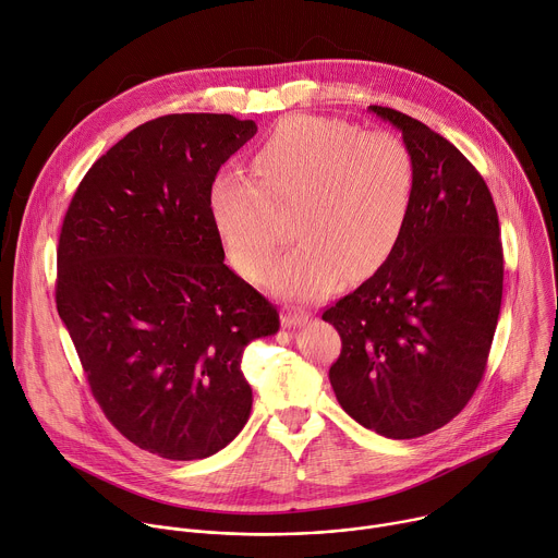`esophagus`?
Here are the masks:
<instances>
[{
	"instance_id": "esophagus-1",
	"label": "esophagus",
	"mask_w": 558,
	"mask_h": 558,
	"mask_svg": "<svg viewBox=\"0 0 558 558\" xmlns=\"http://www.w3.org/2000/svg\"><path fill=\"white\" fill-rule=\"evenodd\" d=\"M310 320H312V316L307 312H300V310H287L282 314V327H287V329L305 327Z\"/></svg>"
}]
</instances>
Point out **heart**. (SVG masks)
Instances as JSON below:
<instances>
[{
  "label": "heart",
  "mask_w": 558,
  "mask_h": 558,
  "mask_svg": "<svg viewBox=\"0 0 558 558\" xmlns=\"http://www.w3.org/2000/svg\"><path fill=\"white\" fill-rule=\"evenodd\" d=\"M256 178L218 173L209 216L229 263L258 280L293 218L300 240L269 269L267 287L289 300H318L347 276L380 269L408 227L416 195L410 146L389 131L329 118L282 120L253 160Z\"/></svg>",
  "instance_id": "1"
}]
</instances>
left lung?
<instances>
[{
  "mask_svg": "<svg viewBox=\"0 0 558 558\" xmlns=\"http://www.w3.org/2000/svg\"><path fill=\"white\" fill-rule=\"evenodd\" d=\"M369 113L402 133L416 162L408 227L387 263L323 314L342 340L329 380L340 408L385 438H418L476 391L502 298L492 193L468 158L423 122Z\"/></svg>",
  "mask_w": 558,
  "mask_h": 558,
  "instance_id": "8db88e82",
  "label": "left lung"
}]
</instances>
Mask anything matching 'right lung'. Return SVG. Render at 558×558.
Masks as SVG:
<instances>
[{
  "label": "right lung",
  "mask_w": 558,
  "mask_h": 558,
  "mask_svg": "<svg viewBox=\"0 0 558 558\" xmlns=\"http://www.w3.org/2000/svg\"><path fill=\"white\" fill-rule=\"evenodd\" d=\"M253 120L175 113L133 129L80 182L58 246V314L116 429L169 461L227 447L251 414L244 347L280 316L225 265L209 216Z\"/></svg>",
  "instance_id": "right-lung-1"
}]
</instances>
